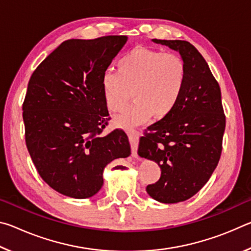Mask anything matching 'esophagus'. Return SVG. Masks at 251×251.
I'll return each mask as SVG.
<instances>
[{
    "label": "esophagus",
    "instance_id": "esophagus-1",
    "mask_svg": "<svg viewBox=\"0 0 251 251\" xmlns=\"http://www.w3.org/2000/svg\"><path fill=\"white\" fill-rule=\"evenodd\" d=\"M128 138L131 146V155H133V157H137V147H138V138H139L138 131L136 130L128 131Z\"/></svg>",
    "mask_w": 251,
    "mask_h": 251
}]
</instances>
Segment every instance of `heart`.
<instances>
[{
    "mask_svg": "<svg viewBox=\"0 0 251 251\" xmlns=\"http://www.w3.org/2000/svg\"><path fill=\"white\" fill-rule=\"evenodd\" d=\"M187 67L181 57L159 50L136 46L118 62V72L105 71L100 87L112 112H121L130 100L134 104L114 120L125 129L161 120L176 107L184 92Z\"/></svg>",
    "mask_w": 251,
    "mask_h": 251,
    "instance_id": "1",
    "label": "heart"
}]
</instances>
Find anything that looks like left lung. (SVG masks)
Instances as JSON below:
<instances>
[{"label":"left lung","instance_id":"obj_1","mask_svg":"<svg viewBox=\"0 0 251 251\" xmlns=\"http://www.w3.org/2000/svg\"><path fill=\"white\" fill-rule=\"evenodd\" d=\"M180 54L187 67L182 95L173 112L147 127L138 155L158 164L159 180L147 194L164 203L185 201L201 190L217 167L226 117L222 93L205 58L187 41L151 40Z\"/></svg>","mask_w":251,"mask_h":251}]
</instances>
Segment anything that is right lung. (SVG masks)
<instances>
[{"mask_svg":"<svg viewBox=\"0 0 251 251\" xmlns=\"http://www.w3.org/2000/svg\"><path fill=\"white\" fill-rule=\"evenodd\" d=\"M127 36L63 42L34 71L23 103L25 142L40 176L67 197L94 196L106 165L130 155L128 137L103 136L109 114L100 77Z\"/></svg>","mask_w":251,"mask_h":251,"instance_id":"right-lung-1","label":"right lung"}]
</instances>
